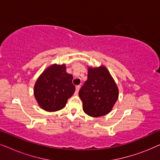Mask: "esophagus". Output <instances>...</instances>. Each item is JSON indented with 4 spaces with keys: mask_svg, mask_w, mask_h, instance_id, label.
Listing matches in <instances>:
<instances>
[{
    "mask_svg": "<svg viewBox=\"0 0 160 160\" xmlns=\"http://www.w3.org/2000/svg\"><path fill=\"white\" fill-rule=\"evenodd\" d=\"M79 89H80V86H79V85H78V86L76 87V92H75L76 95H77L78 92V91H79Z\"/></svg>",
    "mask_w": 160,
    "mask_h": 160,
    "instance_id": "34e87169",
    "label": "esophagus"
}]
</instances>
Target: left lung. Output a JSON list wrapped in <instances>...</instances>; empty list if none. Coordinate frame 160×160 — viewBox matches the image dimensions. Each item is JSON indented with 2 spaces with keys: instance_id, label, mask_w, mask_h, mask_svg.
Instances as JSON below:
<instances>
[{
  "instance_id": "obj_1",
  "label": "left lung",
  "mask_w": 160,
  "mask_h": 160,
  "mask_svg": "<svg viewBox=\"0 0 160 160\" xmlns=\"http://www.w3.org/2000/svg\"><path fill=\"white\" fill-rule=\"evenodd\" d=\"M87 115L102 117L108 113L117 102L119 90L108 70L103 66L88 69L87 81L78 92Z\"/></svg>"
}]
</instances>
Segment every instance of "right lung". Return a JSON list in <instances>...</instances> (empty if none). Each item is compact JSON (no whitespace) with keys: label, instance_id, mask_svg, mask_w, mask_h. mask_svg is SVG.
I'll list each match as a JSON object with an SVG mask.
<instances>
[{"label":"right lung","instance_id":"1","mask_svg":"<svg viewBox=\"0 0 160 160\" xmlns=\"http://www.w3.org/2000/svg\"><path fill=\"white\" fill-rule=\"evenodd\" d=\"M73 76L65 65H53L39 76L34 87L35 98L43 109L56 111L63 108L75 91Z\"/></svg>","mask_w":160,"mask_h":160}]
</instances>
